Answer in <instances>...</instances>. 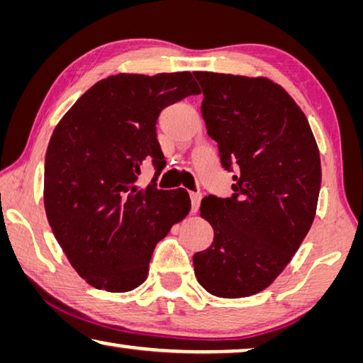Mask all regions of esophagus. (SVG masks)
<instances>
[{"label": "esophagus", "instance_id": "34e87169", "mask_svg": "<svg viewBox=\"0 0 363 363\" xmlns=\"http://www.w3.org/2000/svg\"><path fill=\"white\" fill-rule=\"evenodd\" d=\"M200 200H202V194L200 192H191V202H192V213H197L200 208Z\"/></svg>", "mask_w": 363, "mask_h": 363}]
</instances>
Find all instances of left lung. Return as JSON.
Returning a JSON list of instances; mask_svg holds the SVG:
<instances>
[{"label": "left lung", "instance_id": "1", "mask_svg": "<svg viewBox=\"0 0 363 363\" xmlns=\"http://www.w3.org/2000/svg\"><path fill=\"white\" fill-rule=\"evenodd\" d=\"M194 76L223 168H235L231 197L202 200L215 238L194 255L195 278L213 296H254L283 272L312 226L318 147L306 114L281 85L231 74Z\"/></svg>", "mask_w": 363, "mask_h": 363}]
</instances>
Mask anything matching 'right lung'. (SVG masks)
<instances>
[{"mask_svg": "<svg viewBox=\"0 0 363 363\" xmlns=\"http://www.w3.org/2000/svg\"><path fill=\"white\" fill-rule=\"evenodd\" d=\"M200 89L191 72L118 74L96 82L60 121L45 157V211L74 269L96 289L147 279L157 245L191 211L186 189L161 191L160 113ZM152 162L150 186H135Z\"/></svg>", "mask_w": 363, "mask_h": 363, "instance_id": "right-lung-1", "label": "right lung"}]
</instances>
